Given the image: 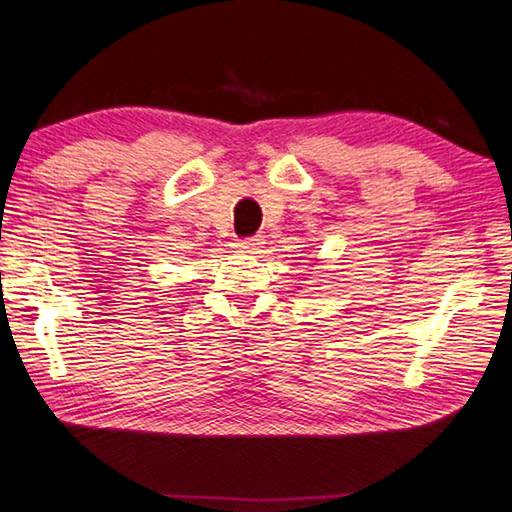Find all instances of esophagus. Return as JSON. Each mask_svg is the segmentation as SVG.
<instances>
[{
    "label": "esophagus",
    "mask_w": 512,
    "mask_h": 512,
    "mask_svg": "<svg viewBox=\"0 0 512 512\" xmlns=\"http://www.w3.org/2000/svg\"><path fill=\"white\" fill-rule=\"evenodd\" d=\"M265 245L261 236H254V238H245V240H238L236 242V249L238 251H245V254H258L261 247Z\"/></svg>",
    "instance_id": "34e87169"
}]
</instances>
